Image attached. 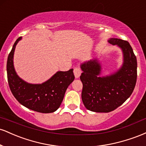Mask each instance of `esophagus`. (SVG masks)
<instances>
[{
  "label": "esophagus",
  "instance_id": "34e87169",
  "mask_svg": "<svg viewBox=\"0 0 146 146\" xmlns=\"http://www.w3.org/2000/svg\"><path fill=\"white\" fill-rule=\"evenodd\" d=\"M73 73H74L75 78H80V75H81V73H82V71H81V70H80V68L75 67L74 68V70H73Z\"/></svg>",
  "mask_w": 146,
  "mask_h": 146
}]
</instances>
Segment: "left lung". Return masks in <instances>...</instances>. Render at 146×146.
Returning a JSON list of instances; mask_svg holds the SVG:
<instances>
[{"mask_svg":"<svg viewBox=\"0 0 146 146\" xmlns=\"http://www.w3.org/2000/svg\"><path fill=\"white\" fill-rule=\"evenodd\" d=\"M108 42L122 51L123 63L118 70L102 76V64L97 58L80 64L82 100L86 109L95 113H109L120 106L131 95L137 82V58L128 42L118 38Z\"/></svg>","mask_w":146,"mask_h":146,"instance_id":"1","label":"left lung"}]
</instances>
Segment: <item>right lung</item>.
I'll list each match as a JSON object with an SVG mask.
<instances>
[{
	"mask_svg": "<svg viewBox=\"0 0 146 146\" xmlns=\"http://www.w3.org/2000/svg\"><path fill=\"white\" fill-rule=\"evenodd\" d=\"M22 39L18 38L9 53L7 62L9 86L15 98L30 110L42 113H53L59 108L68 86L75 79L73 69L58 71L42 84H30L18 76L14 65L16 46Z\"/></svg>",
	"mask_w": 146,
	"mask_h": 146,
	"instance_id": "1",
	"label": "right lung"
}]
</instances>
